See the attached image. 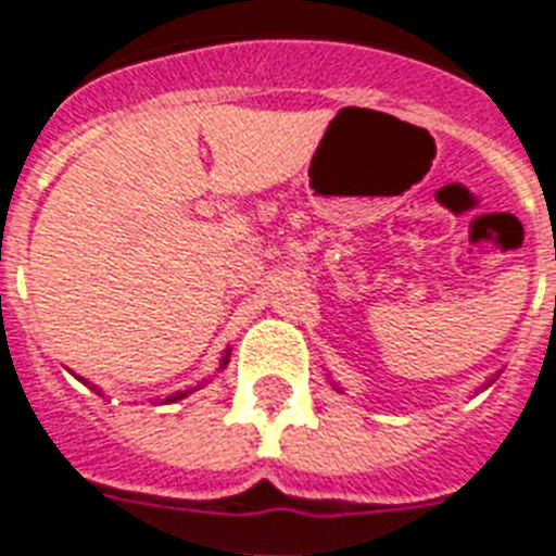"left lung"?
Listing matches in <instances>:
<instances>
[{"mask_svg":"<svg viewBox=\"0 0 556 556\" xmlns=\"http://www.w3.org/2000/svg\"><path fill=\"white\" fill-rule=\"evenodd\" d=\"M491 382H494V380H491Z\"/></svg>","mask_w":556,"mask_h":556,"instance_id":"obj_1","label":"left lung"}]
</instances>
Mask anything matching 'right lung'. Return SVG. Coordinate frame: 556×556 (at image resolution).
<instances>
[{"label":"right lung","mask_w":556,"mask_h":556,"mask_svg":"<svg viewBox=\"0 0 556 556\" xmlns=\"http://www.w3.org/2000/svg\"><path fill=\"white\" fill-rule=\"evenodd\" d=\"M225 363H228V356H225V359H223V365H225ZM188 394H191V391H179V394L168 396V403H176V400H182V396H188Z\"/></svg>","instance_id":"1"}]
</instances>
